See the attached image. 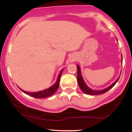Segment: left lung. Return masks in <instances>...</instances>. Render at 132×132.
Returning a JSON list of instances; mask_svg holds the SVG:
<instances>
[{
	"mask_svg": "<svg viewBox=\"0 0 132 132\" xmlns=\"http://www.w3.org/2000/svg\"><path fill=\"white\" fill-rule=\"evenodd\" d=\"M77 69H78V84L79 86L80 87V88L83 92H84L85 94H90V95H99V94H101L105 93L107 91H108L109 90H110V89L112 88L113 86H115V84H116L117 82L118 81V80L119 79V78L116 80L112 84L111 86H110L109 87H108L107 88L104 89V90H92V89H90L89 87L87 86L84 82V80H83L82 77L81 76V71H80V68L79 67V66H77Z\"/></svg>",
	"mask_w": 132,
	"mask_h": 132,
	"instance_id": "1",
	"label": "left lung"
}]
</instances>
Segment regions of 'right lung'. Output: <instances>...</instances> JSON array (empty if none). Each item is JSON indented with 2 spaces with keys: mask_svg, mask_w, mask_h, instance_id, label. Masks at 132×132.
Segmentation results:
<instances>
[{
  "mask_svg": "<svg viewBox=\"0 0 132 132\" xmlns=\"http://www.w3.org/2000/svg\"><path fill=\"white\" fill-rule=\"evenodd\" d=\"M62 71H63V70L60 72V75H59L58 77H57V81L56 82L55 84H54L53 86H51V87H50V88L45 89V90H42V91H39L37 92H28L25 91V90H22V89H20L24 92V93L27 94L28 95H31V96H32L35 98H44V97H46L51 96V95L54 94V92L56 91L57 88H58L59 84H60V77H61Z\"/></svg>",
  "mask_w": 132,
  "mask_h": 132,
  "instance_id": "obj_1",
  "label": "right lung"
}]
</instances>
